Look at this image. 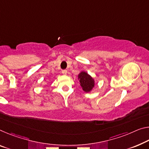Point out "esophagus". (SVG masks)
Listing matches in <instances>:
<instances>
[{
  "mask_svg": "<svg viewBox=\"0 0 149 149\" xmlns=\"http://www.w3.org/2000/svg\"><path fill=\"white\" fill-rule=\"evenodd\" d=\"M62 74H63V75H66V74H67V73H68V71L66 70H63L62 71Z\"/></svg>",
  "mask_w": 149,
  "mask_h": 149,
  "instance_id": "esophagus-1",
  "label": "esophagus"
}]
</instances>
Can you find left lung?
<instances>
[{
  "instance_id": "left-lung-1",
  "label": "left lung",
  "mask_w": 149,
  "mask_h": 149,
  "mask_svg": "<svg viewBox=\"0 0 149 149\" xmlns=\"http://www.w3.org/2000/svg\"><path fill=\"white\" fill-rule=\"evenodd\" d=\"M78 79L79 80L80 86L85 92H89L92 90L95 86V81L86 72H81L78 75Z\"/></svg>"
}]
</instances>
